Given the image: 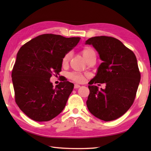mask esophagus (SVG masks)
I'll list each match as a JSON object with an SVG mask.
<instances>
[{
    "instance_id": "34e87169",
    "label": "esophagus",
    "mask_w": 151,
    "mask_h": 151,
    "mask_svg": "<svg viewBox=\"0 0 151 151\" xmlns=\"http://www.w3.org/2000/svg\"><path fill=\"white\" fill-rule=\"evenodd\" d=\"M81 88V86L78 85V84H75V86H74V88L75 89H77V88Z\"/></svg>"
}]
</instances>
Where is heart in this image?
I'll use <instances>...</instances> for the list:
<instances>
[{
    "mask_svg": "<svg viewBox=\"0 0 151 151\" xmlns=\"http://www.w3.org/2000/svg\"><path fill=\"white\" fill-rule=\"evenodd\" d=\"M82 54L86 61H88L89 58H91L92 57L96 56V53L95 52V50L91 49V48H85V49L82 50ZM70 55H71V53L70 52L66 53L65 55H64L62 59V64H65L69 62ZM68 76L70 80L78 83H82L84 82L85 80L84 76L82 74L77 72L69 73Z\"/></svg>",
    "mask_w": 151,
    "mask_h": 151,
    "instance_id": "1",
    "label": "heart"
}]
</instances>
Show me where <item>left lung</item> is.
I'll list each match as a JSON object with an SVG mask.
<instances>
[{"label":"left lung","mask_w":151,"mask_h":151,"mask_svg":"<svg viewBox=\"0 0 151 151\" xmlns=\"http://www.w3.org/2000/svg\"><path fill=\"white\" fill-rule=\"evenodd\" d=\"M86 44L92 45L102 62L89 85L106 83V88L99 89L89 86L87 106L100 119L110 121L124 114L135 99L141 74L135 54L121 41L110 36L89 38Z\"/></svg>","instance_id":"left-lung-1"}]
</instances>
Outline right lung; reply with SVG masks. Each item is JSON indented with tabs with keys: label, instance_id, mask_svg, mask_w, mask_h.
Instances as JSON below:
<instances>
[{
	"label": "right lung",
	"instance_id": "add662e5",
	"mask_svg": "<svg viewBox=\"0 0 151 151\" xmlns=\"http://www.w3.org/2000/svg\"><path fill=\"white\" fill-rule=\"evenodd\" d=\"M80 39L42 34L24 44L18 51L12 73L15 101L32 120L50 121L65 108L74 84L60 82L54 88L50 78L59 75L63 57Z\"/></svg>",
	"mask_w": 151,
	"mask_h": 151
}]
</instances>
